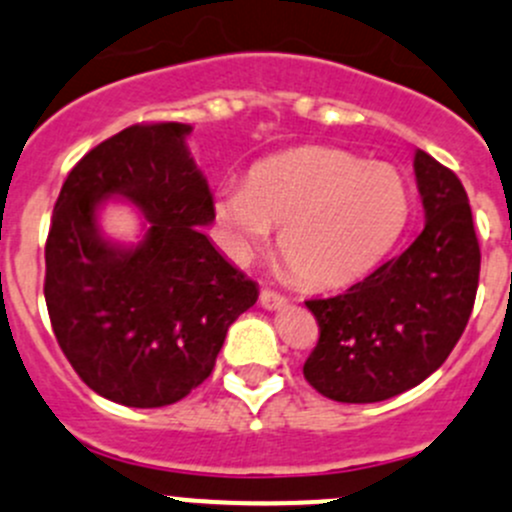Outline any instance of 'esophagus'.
I'll use <instances>...</instances> for the list:
<instances>
[{"label": "esophagus", "mask_w": 512, "mask_h": 512, "mask_svg": "<svg viewBox=\"0 0 512 512\" xmlns=\"http://www.w3.org/2000/svg\"><path fill=\"white\" fill-rule=\"evenodd\" d=\"M260 304L265 309H282L287 304V297H282L280 292H275V289H262L260 292Z\"/></svg>", "instance_id": "esophagus-1"}]
</instances>
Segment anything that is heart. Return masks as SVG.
<instances>
[{"label":"heart","instance_id":"obj_1","mask_svg":"<svg viewBox=\"0 0 512 512\" xmlns=\"http://www.w3.org/2000/svg\"><path fill=\"white\" fill-rule=\"evenodd\" d=\"M215 220L247 255L280 230L277 250L302 285L334 289L369 275L409 218L399 173L347 151L302 148L262 160L215 195Z\"/></svg>","mask_w":512,"mask_h":512}]
</instances>
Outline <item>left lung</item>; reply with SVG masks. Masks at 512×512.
I'll list each match as a JSON object with an SVG mask.
<instances>
[{"label": "left lung", "instance_id": "left-lung-1", "mask_svg": "<svg viewBox=\"0 0 512 512\" xmlns=\"http://www.w3.org/2000/svg\"><path fill=\"white\" fill-rule=\"evenodd\" d=\"M426 225L394 260L327 299H307L319 342L304 379L342 404H374L431 376L466 329L480 247L463 183L428 153L414 158Z\"/></svg>", "mask_w": 512, "mask_h": 512}]
</instances>
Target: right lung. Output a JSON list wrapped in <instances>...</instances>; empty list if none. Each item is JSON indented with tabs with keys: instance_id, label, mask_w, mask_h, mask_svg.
Instances as JSON below:
<instances>
[{
	"instance_id": "1",
	"label": "right lung",
	"mask_w": 512,
	"mask_h": 512,
	"mask_svg": "<svg viewBox=\"0 0 512 512\" xmlns=\"http://www.w3.org/2000/svg\"><path fill=\"white\" fill-rule=\"evenodd\" d=\"M185 123H136L91 148L61 185L46 237L44 297L61 352L89 389L133 409L188 396L213 371L257 285L200 227L215 220ZM149 220L133 248L95 223L108 197Z\"/></svg>"
}]
</instances>
